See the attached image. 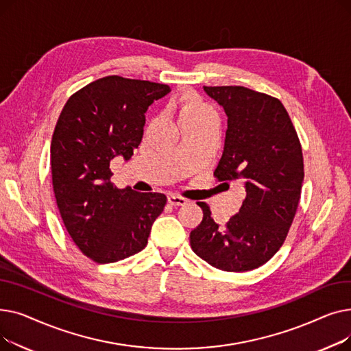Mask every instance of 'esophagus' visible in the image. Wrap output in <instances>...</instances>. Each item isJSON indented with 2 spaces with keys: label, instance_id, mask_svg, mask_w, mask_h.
<instances>
[{
  "label": "esophagus",
  "instance_id": "34e87169",
  "mask_svg": "<svg viewBox=\"0 0 351 351\" xmlns=\"http://www.w3.org/2000/svg\"><path fill=\"white\" fill-rule=\"evenodd\" d=\"M168 202H169L172 206H183V205L188 204V200L185 197L178 196V195H169L168 196Z\"/></svg>",
  "mask_w": 351,
  "mask_h": 351
}]
</instances>
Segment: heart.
<instances>
[{
    "mask_svg": "<svg viewBox=\"0 0 351 351\" xmlns=\"http://www.w3.org/2000/svg\"><path fill=\"white\" fill-rule=\"evenodd\" d=\"M212 114V110L200 102H189L185 106H183L182 112H180V118L183 117H205Z\"/></svg>",
    "mask_w": 351,
    "mask_h": 351,
    "instance_id": "b5f03b06",
    "label": "heart"
}]
</instances>
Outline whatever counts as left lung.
<instances>
[{
	"label": "left lung",
	"mask_w": 351,
	"mask_h": 351,
	"mask_svg": "<svg viewBox=\"0 0 351 351\" xmlns=\"http://www.w3.org/2000/svg\"><path fill=\"white\" fill-rule=\"evenodd\" d=\"M228 115L225 147L213 175L241 179L246 192L239 213L220 228L204 210L191 232L192 250L210 266L247 271L265 265L287 236L304 178L302 146L283 104L245 86H204Z\"/></svg>",
	"instance_id": "8db88e82"
}]
</instances>
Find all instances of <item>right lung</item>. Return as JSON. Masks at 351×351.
<instances>
[{
  "instance_id": "right-lung-1",
  "label": "right lung",
  "mask_w": 351,
  "mask_h": 351,
  "mask_svg": "<svg viewBox=\"0 0 351 351\" xmlns=\"http://www.w3.org/2000/svg\"><path fill=\"white\" fill-rule=\"evenodd\" d=\"M169 92L165 84L110 75L75 92L58 118L51 142L55 199L72 241L97 263L141 252L163 212V193L118 189L109 166L132 158L145 112Z\"/></svg>"
}]
</instances>
